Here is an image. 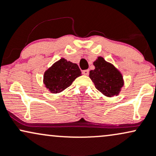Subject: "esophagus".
<instances>
[{
  "label": "esophagus",
  "mask_w": 156,
  "mask_h": 156,
  "mask_svg": "<svg viewBox=\"0 0 156 156\" xmlns=\"http://www.w3.org/2000/svg\"><path fill=\"white\" fill-rule=\"evenodd\" d=\"M82 74H83L84 75H88L89 74V70H84L82 71Z\"/></svg>",
  "instance_id": "34e87169"
}]
</instances>
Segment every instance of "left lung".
I'll list each match as a JSON object with an SVG mask.
<instances>
[{"label": "left lung", "instance_id": "8db88e82", "mask_svg": "<svg viewBox=\"0 0 156 156\" xmlns=\"http://www.w3.org/2000/svg\"><path fill=\"white\" fill-rule=\"evenodd\" d=\"M93 65L95 69L90 71L89 76L96 88L107 96H117L123 85L121 74L101 57Z\"/></svg>", "mask_w": 156, "mask_h": 156}]
</instances>
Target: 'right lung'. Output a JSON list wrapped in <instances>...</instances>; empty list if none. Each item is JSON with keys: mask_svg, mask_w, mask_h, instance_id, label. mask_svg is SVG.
I'll list each match as a JSON object with an SVG mask.
<instances>
[{"mask_svg": "<svg viewBox=\"0 0 156 156\" xmlns=\"http://www.w3.org/2000/svg\"><path fill=\"white\" fill-rule=\"evenodd\" d=\"M80 76L81 71L78 66L62 58L46 71L44 83L52 93H60L69 87Z\"/></svg>", "mask_w": 156, "mask_h": 156, "instance_id": "add662e5", "label": "right lung"}]
</instances>
